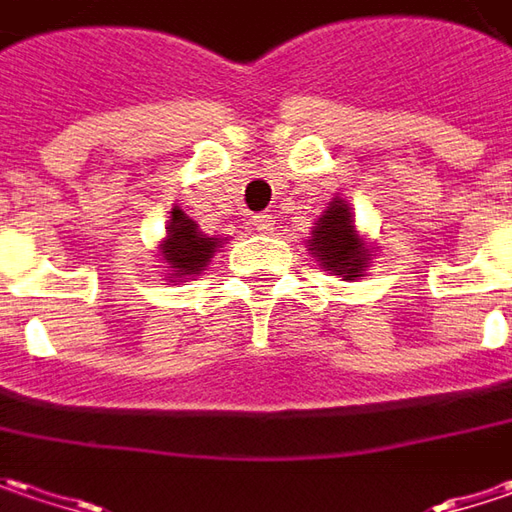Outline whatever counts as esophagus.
<instances>
[{"label": "esophagus", "mask_w": 512, "mask_h": 512, "mask_svg": "<svg viewBox=\"0 0 512 512\" xmlns=\"http://www.w3.org/2000/svg\"><path fill=\"white\" fill-rule=\"evenodd\" d=\"M250 224H253L259 233H270V230H273V218H270L268 213H256V216L250 218Z\"/></svg>", "instance_id": "esophagus-1"}]
</instances>
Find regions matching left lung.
I'll use <instances>...</instances> for the list:
<instances>
[{"mask_svg": "<svg viewBox=\"0 0 512 512\" xmlns=\"http://www.w3.org/2000/svg\"><path fill=\"white\" fill-rule=\"evenodd\" d=\"M308 250L311 256H317L322 268L343 279L363 276L371 262V250L357 236L351 207L343 198H334L328 204V210L322 213L317 227L308 236Z\"/></svg>", "mask_w": 512, "mask_h": 512, "instance_id": "8db88e82", "label": "left lung"}]
</instances>
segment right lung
I'll list each match as a JSON object with an SVG mask.
<instances>
[{
	"instance_id": "add662e5",
	"label": "right lung",
	"mask_w": 512,
	"mask_h": 512,
	"mask_svg": "<svg viewBox=\"0 0 512 512\" xmlns=\"http://www.w3.org/2000/svg\"><path fill=\"white\" fill-rule=\"evenodd\" d=\"M218 239H210V236H201L198 224L192 221L184 210H172L167 227V239L161 244V256L167 262L169 268V282L175 279H187V276H195L201 270L207 268V262L213 259L216 253Z\"/></svg>"
}]
</instances>
